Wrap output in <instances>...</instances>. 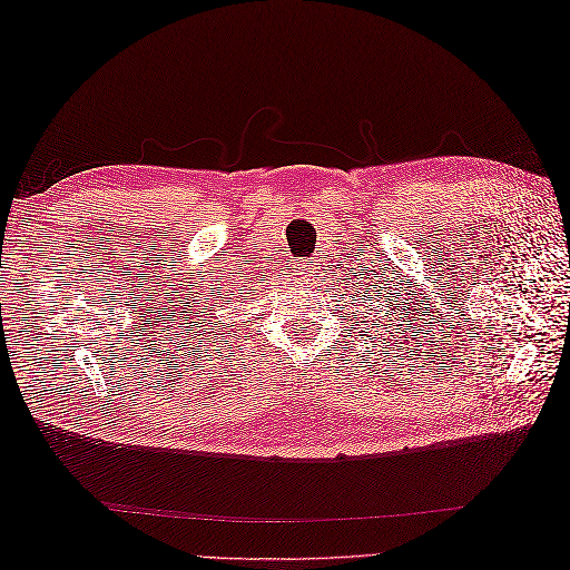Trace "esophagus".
<instances>
[{"mask_svg": "<svg viewBox=\"0 0 570 570\" xmlns=\"http://www.w3.org/2000/svg\"><path fill=\"white\" fill-rule=\"evenodd\" d=\"M308 273H312V271H308Z\"/></svg>", "mask_w": 570, "mask_h": 570, "instance_id": "obj_1", "label": "esophagus"}]
</instances>
